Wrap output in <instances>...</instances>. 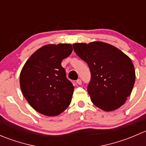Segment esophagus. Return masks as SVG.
<instances>
[{"label":"esophagus","mask_w":146,"mask_h":146,"mask_svg":"<svg viewBox=\"0 0 146 146\" xmlns=\"http://www.w3.org/2000/svg\"><path fill=\"white\" fill-rule=\"evenodd\" d=\"M76 82H77L78 85H80L82 84V80H80V79H78L77 81H76Z\"/></svg>","instance_id":"34e87169"}]
</instances>
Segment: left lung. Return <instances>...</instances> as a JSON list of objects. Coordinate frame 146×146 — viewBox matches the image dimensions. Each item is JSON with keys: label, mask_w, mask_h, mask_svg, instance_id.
<instances>
[{"label": "left lung", "mask_w": 146, "mask_h": 146, "mask_svg": "<svg viewBox=\"0 0 146 146\" xmlns=\"http://www.w3.org/2000/svg\"><path fill=\"white\" fill-rule=\"evenodd\" d=\"M73 46L90 70L88 92L93 104L106 111L123 105L131 93L136 78L131 58L104 42L76 43Z\"/></svg>", "instance_id": "8db88e82"}]
</instances>
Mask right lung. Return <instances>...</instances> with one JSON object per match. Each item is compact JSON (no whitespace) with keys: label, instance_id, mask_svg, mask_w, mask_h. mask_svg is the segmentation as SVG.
Returning <instances> with one entry per match:
<instances>
[{"label":"right lung","instance_id":"right-lung-1","mask_svg":"<svg viewBox=\"0 0 146 146\" xmlns=\"http://www.w3.org/2000/svg\"><path fill=\"white\" fill-rule=\"evenodd\" d=\"M73 51L70 44H48L36 50L20 75L22 92L36 111L52 117L70 104L74 87L66 78L61 61Z\"/></svg>","mask_w":146,"mask_h":146}]
</instances>
